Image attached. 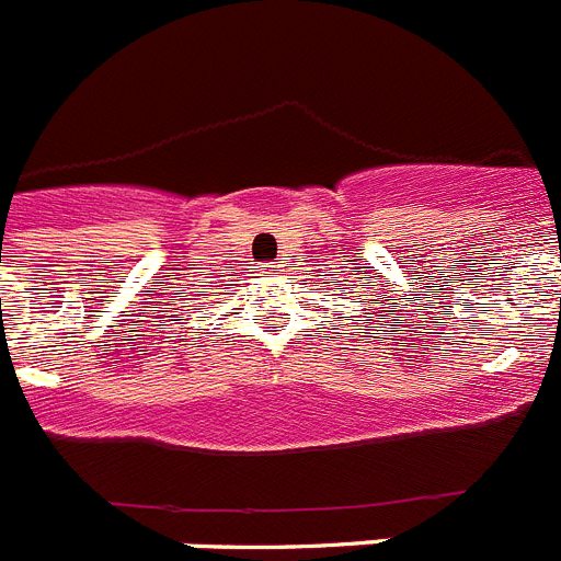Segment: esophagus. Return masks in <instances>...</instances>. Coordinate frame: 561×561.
<instances>
[{
  "instance_id": "1",
  "label": "esophagus",
  "mask_w": 561,
  "mask_h": 561,
  "mask_svg": "<svg viewBox=\"0 0 561 561\" xmlns=\"http://www.w3.org/2000/svg\"><path fill=\"white\" fill-rule=\"evenodd\" d=\"M266 272H270V275H277V272H284V264H280V261H275V264L266 266Z\"/></svg>"
}]
</instances>
